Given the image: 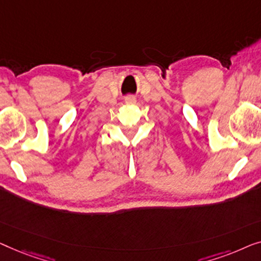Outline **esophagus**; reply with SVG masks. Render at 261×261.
<instances>
[{"instance_id":"obj_1","label":"esophagus","mask_w":261,"mask_h":261,"mask_svg":"<svg viewBox=\"0 0 261 261\" xmlns=\"http://www.w3.org/2000/svg\"><path fill=\"white\" fill-rule=\"evenodd\" d=\"M125 102L126 104H135L136 102V97L132 94H129L125 97Z\"/></svg>"}]
</instances>
